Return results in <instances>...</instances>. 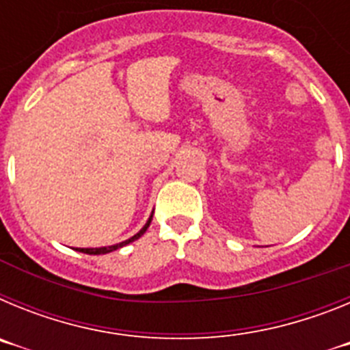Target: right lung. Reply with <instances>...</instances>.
Returning <instances> with one entry per match:
<instances>
[{
	"mask_svg": "<svg viewBox=\"0 0 350 350\" xmlns=\"http://www.w3.org/2000/svg\"><path fill=\"white\" fill-rule=\"evenodd\" d=\"M152 215H154V212L150 213V217H148V221L145 222L144 228H142V230L138 231L137 234H133L131 238H128V240H124V242L116 243V245H107V247H88V249H77V250H79V252H83V254L100 256V254H108V252H112V250H117V249H120V247L128 245V243H131V242H135V240H138V238H140L142 234H144L145 231H147V228H148V226H150V221H152Z\"/></svg>",
	"mask_w": 350,
	"mask_h": 350,
	"instance_id": "right-lung-1",
	"label": "right lung"
}]
</instances>
